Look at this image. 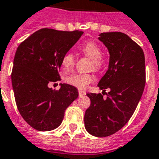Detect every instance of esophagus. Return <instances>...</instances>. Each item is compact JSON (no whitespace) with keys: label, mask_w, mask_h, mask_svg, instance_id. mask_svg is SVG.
<instances>
[{"label":"esophagus","mask_w":159,"mask_h":159,"mask_svg":"<svg viewBox=\"0 0 159 159\" xmlns=\"http://www.w3.org/2000/svg\"><path fill=\"white\" fill-rule=\"evenodd\" d=\"M78 93H79V97H83L86 95V92L85 91H82V90H79L78 91Z\"/></svg>","instance_id":"34e87169"}]
</instances>
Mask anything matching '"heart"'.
I'll list each match as a JSON object with an SVG mask.
<instances>
[{
	"mask_svg": "<svg viewBox=\"0 0 159 159\" xmlns=\"http://www.w3.org/2000/svg\"><path fill=\"white\" fill-rule=\"evenodd\" d=\"M82 51L90 59H92V67L96 71L102 67V49L100 46L95 42L90 41L82 46ZM74 65V56L71 53H67L63 56L62 59V67L63 71L67 72L73 67ZM93 76L91 74H72L66 77L65 82L67 84L77 87L78 89H86L87 86L93 82Z\"/></svg>",
	"mask_w": 159,
	"mask_h": 159,
	"instance_id": "heart-1",
	"label": "heart"
}]
</instances>
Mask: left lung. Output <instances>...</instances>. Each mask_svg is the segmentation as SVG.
<instances>
[{
	"label": "left lung",
	"mask_w": 159,
	"mask_h": 159,
	"mask_svg": "<svg viewBox=\"0 0 159 159\" xmlns=\"http://www.w3.org/2000/svg\"><path fill=\"white\" fill-rule=\"evenodd\" d=\"M110 53L108 70L98 87L106 93H87L90 107L84 116L85 128L92 135L106 137L125 126L133 116L144 89L145 59L143 49L121 32L102 33L98 38Z\"/></svg>",
	"instance_id": "left-lung-1"
}]
</instances>
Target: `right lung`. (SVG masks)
<instances>
[{"label":"right lung","mask_w":159,"mask_h":159,"mask_svg":"<svg viewBox=\"0 0 159 159\" xmlns=\"http://www.w3.org/2000/svg\"><path fill=\"white\" fill-rule=\"evenodd\" d=\"M82 34L41 29L17 48L11 82L20 114L32 128L39 131L57 128L66 109L78 97L73 86L60 83L56 91L48 85L60 80L62 57Z\"/></svg>","instance_id":"1"}]
</instances>
